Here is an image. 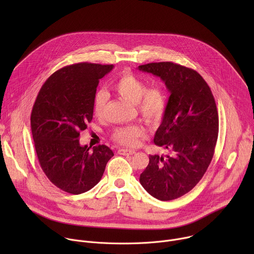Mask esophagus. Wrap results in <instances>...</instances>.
<instances>
[{"mask_svg":"<svg viewBox=\"0 0 254 254\" xmlns=\"http://www.w3.org/2000/svg\"><path fill=\"white\" fill-rule=\"evenodd\" d=\"M118 153L120 155H123V156H129V155H133L135 154V152L133 150H127V149H120L118 151Z\"/></svg>","mask_w":254,"mask_h":254,"instance_id":"obj_1","label":"esophagus"}]
</instances>
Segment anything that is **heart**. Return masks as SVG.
<instances>
[{
    "instance_id": "obj_1",
    "label": "heart",
    "mask_w": 254,
    "mask_h": 254,
    "mask_svg": "<svg viewBox=\"0 0 254 254\" xmlns=\"http://www.w3.org/2000/svg\"><path fill=\"white\" fill-rule=\"evenodd\" d=\"M112 88L126 100L136 103L138 113L148 124L158 123L167 106V98L164 91L158 86L147 88L146 83L139 77L131 73H124L112 83ZM107 100L104 91H98L93 98V114L99 118L102 116L103 108ZM144 134L142 127L136 125L122 127L115 130L114 139L124 146L134 147L138 138Z\"/></svg>"
}]
</instances>
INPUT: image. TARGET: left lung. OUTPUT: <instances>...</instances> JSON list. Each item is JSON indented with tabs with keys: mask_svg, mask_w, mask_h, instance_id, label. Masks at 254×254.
<instances>
[{
	"mask_svg": "<svg viewBox=\"0 0 254 254\" xmlns=\"http://www.w3.org/2000/svg\"><path fill=\"white\" fill-rule=\"evenodd\" d=\"M138 70L160 77L171 93L154 142L171 156H150L139 177L161 201L191 191L207 171L218 137L219 120L209 85L197 71L173 62L149 63Z\"/></svg>",
	"mask_w": 254,
	"mask_h": 254,
	"instance_id": "obj_1",
	"label": "left lung"
}]
</instances>
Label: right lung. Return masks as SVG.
<instances>
[{
	"mask_svg": "<svg viewBox=\"0 0 254 254\" xmlns=\"http://www.w3.org/2000/svg\"><path fill=\"white\" fill-rule=\"evenodd\" d=\"M114 65L77 63L57 70L45 81L33 105L31 130L40 166L57 188L78 195L93 188L113 151L101 144L81 146L80 131L93 117L96 87Z\"/></svg>",
	"mask_w": 254,
	"mask_h": 254,
	"instance_id": "1",
	"label": "right lung"
}]
</instances>
